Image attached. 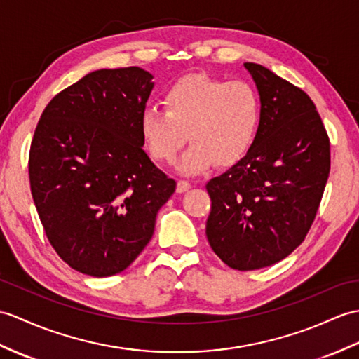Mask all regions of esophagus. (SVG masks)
I'll return each instance as SVG.
<instances>
[{
  "label": "esophagus",
  "instance_id": "34e87169",
  "mask_svg": "<svg viewBox=\"0 0 359 359\" xmlns=\"http://www.w3.org/2000/svg\"><path fill=\"white\" fill-rule=\"evenodd\" d=\"M191 188V183L188 180H179L177 182V193H185V191H188Z\"/></svg>",
  "mask_w": 359,
  "mask_h": 359
}]
</instances>
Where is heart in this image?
Wrapping results in <instances>:
<instances>
[{"label": "heart", "instance_id": "1", "mask_svg": "<svg viewBox=\"0 0 359 359\" xmlns=\"http://www.w3.org/2000/svg\"><path fill=\"white\" fill-rule=\"evenodd\" d=\"M165 110L149 107L140 116V133L153 159L172 163L182 147L179 170L205 171L212 162L232 166L251 149L262 122V102L246 82L188 74L165 91Z\"/></svg>", "mask_w": 359, "mask_h": 359}]
</instances>
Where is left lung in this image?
Instances as JSON below:
<instances>
[{
    "mask_svg": "<svg viewBox=\"0 0 359 359\" xmlns=\"http://www.w3.org/2000/svg\"><path fill=\"white\" fill-rule=\"evenodd\" d=\"M262 102L248 154L206 183V237L229 268L254 271L302 245L330 171V142L312 99L266 67L245 62Z\"/></svg>",
    "mask_w": 359,
    "mask_h": 359,
    "instance_id": "left-lung-1",
    "label": "left lung"
}]
</instances>
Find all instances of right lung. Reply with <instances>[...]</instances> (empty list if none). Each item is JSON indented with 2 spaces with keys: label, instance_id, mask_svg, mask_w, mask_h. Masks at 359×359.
Segmentation results:
<instances>
[{
  "label": "right lung",
  "instance_id": "right-lung-1",
  "mask_svg": "<svg viewBox=\"0 0 359 359\" xmlns=\"http://www.w3.org/2000/svg\"><path fill=\"white\" fill-rule=\"evenodd\" d=\"M151 79L140 67L91 72L48 102L33 135L30 189L46 236L70 268L91 277L136 260L176 191L142 148Z\"/></svg>",
  "mask_w": 359,
  "mask_h": 359
}]
</instances>
